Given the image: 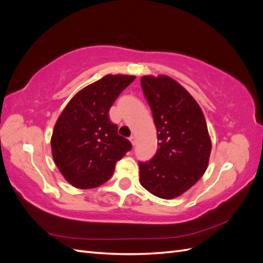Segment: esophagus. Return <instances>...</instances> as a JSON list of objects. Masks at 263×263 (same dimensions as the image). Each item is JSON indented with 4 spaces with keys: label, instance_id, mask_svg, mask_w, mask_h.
Wrapping results in <instances>:
<instances>
[{
    "label": "esophagus",
    "instance_id": "34e87169",
    "mask_svg": "<svg viewBox=\"0 0 263 263\" xmlns=\"http://www.w3.org/2000/svg\"><path fill=\"white\" fill-rule=\"evenodd\" d=\"M129 140H130V142H132V145H133V146L136 145V142H137L136 137H135V136H130V137H129Z\"/></svg>",
    "mask_w": 263,
    "mask_h": 263
}]
</instances>
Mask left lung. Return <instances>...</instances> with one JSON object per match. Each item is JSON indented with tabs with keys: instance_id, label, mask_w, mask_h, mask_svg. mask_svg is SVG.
<instances>
[{
	"instance_id": "obj_1",
	"label": "left lung",
	"mask_w": 263,
	"mask_h": 263,
	"mask_svg": "<svg viewBox=\"0 0 263 263\" xmlns=\"http://www.w3.org/2000/svg\"><path fill=\"white\" fill-rule=\"evenodd\" d=\"M141 87L157 127L158 150L139 163L140 184L171 200L187 191L208 169L212 142L200 105L168 76H145Z\"/></svg>"
}]
</instances>
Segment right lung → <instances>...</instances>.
<instances>
[{
	"label": "right lung",
	"mask_w": 263,
	"mask_h": 263,
	"mask_svg": "<svg viewBox=\"0 0 263 263\" xmlns=\"http://www.w3.org/2000/svg\"><path fill=\"white\" fill-rule=\"evenodd\" d=\"M134 76L107 74L85 86L62 110L51 136L55 165L71 185L93 189L113 176L115 164L132 149L109 119V108Z\"/></svg>",
	"instance_id": "add662e5"
}]
</instances>
